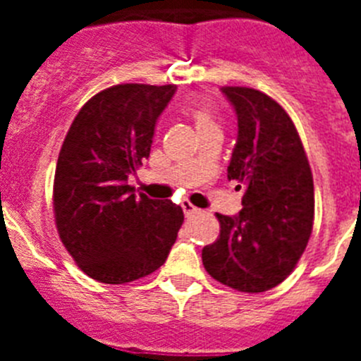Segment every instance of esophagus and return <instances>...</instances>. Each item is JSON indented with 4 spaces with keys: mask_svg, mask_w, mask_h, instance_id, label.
<instances>
[{
    "mask_svg": "<svg viewBox=\"0 0 361 361\" xmlns=\"http://www.w3.org/2000/svg\"><path fill=\"white\" fill-rule=\"evenodd\" d=\"M183 209H184V215H186V216L195 215V213L200 212L199 208H195V206H193L191 202H188V200H184V202H183Z\"/></svg>",
    "mask_w": 361,
    "mask_h": 361,
    "instance_id": "34e87169",
    "label": "esophagus"
}]
</instances>
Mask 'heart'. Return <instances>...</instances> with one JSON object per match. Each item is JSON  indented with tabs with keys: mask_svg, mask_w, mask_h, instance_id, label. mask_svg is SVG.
<instances>
[{
	"mask_svg": "<svg viewBox=\"0 0 361 361\" xmlns=\"http://www.w3.org/2000/svg\"><path fill=\"white\" fill-rule=\"evenodd\" d=\"M186 114L193 119L197 130L204 132V130L209 128H219V119H216V114L209 104L206 103H195L186 106Z\"/></svg>",
	"mask_w": 361,
	"mask_h": 361,
	"instance_id": "heart-1",
	"label": "heart"
}]
</instances>
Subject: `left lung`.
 Instances as JSON below:
<instances>
[{"label": "left lung", "mask_w": 361, "mask_h": 361, "mask_svg": "<svg viewBox=\"0 0 361 361\" xmlns=\"http://www.w3.org/2000/svg\"><path fill=\"white\" fill-rule=\"evenodd\" d=\"M237 114L238 135L228 178L244 190L238 215L216 213L220 235L202 250L216 282L264 293L291 275L312 231L314 186L291 117L255 88L224 86Z\"/></svg>", "instance_id": "8db88e82"}]
</instances>
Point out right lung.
<instances>
[{"label":"right lung","instance_id":"add662e5","mask_svg":"<svg viewBox=\"0 0 361 361\" xmlns=\"http://www.w3.org/2000/svg\"><path fill=\"white\" fill-rule=\"evenodd\" d=\"M177 86L116 85L79 110L54 177L56 226L81 271L103 283L149 275L184 222L180 206L137 197L128 184L149 157L155 124Z\"/></svg>","mask_w":361,"mask_h":361}]
</instances>
